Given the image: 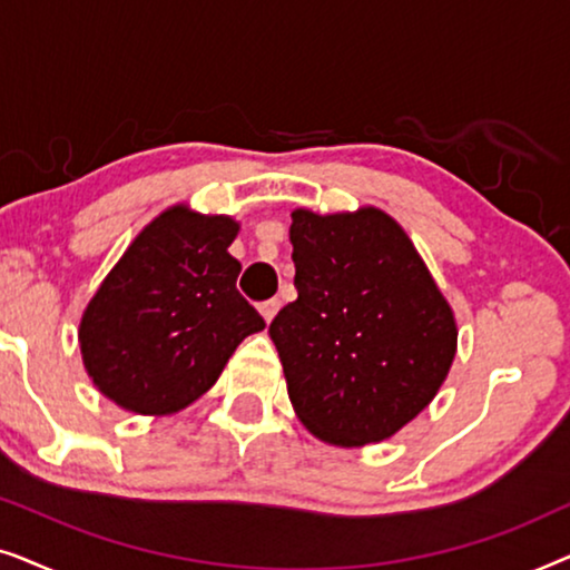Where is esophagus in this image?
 Instances as JSON below:
<instances>
[{
  "instance_id": "1",
  "label": "esophagus",
  "mask_w": 570,
  "mask_h": 570,
  "mask_svg": "<svg viewBox=\"0 0 570 570\" xmlns=\"http://www.w3.org/2000/svg\"><path fill=\"white\" fill-rule=\"evenodd\" d=\"M259 311H262V316H264V322H272V318L277 316V311H279V301L277 298H269V301H264L262 306H259Z\"/></svg>"
}]
</instances>
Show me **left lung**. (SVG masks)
Segmentation results:
<instances>
[{
  "label": "left lung",
  "instance_id": "left-lung-1",
  "mask_svg": "<svg viewBox=\"0 0 570 570\" xmlns=\"http://www.w3.org/2000/svg\"><path fill=\"white\" fill-rule=\"evenodd\" d=\"M298 298L269 324L295 415L318 441L392 439L449 376L456 318L407 233L379 207L293 209Z\"/></svg>",
  "mask_w": 570,
  "mask_h": 570
}]
</instances>
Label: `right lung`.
Wrapping results in <instances>:
<instances>
[{
  "label": "right lung",
  "mask_w": 570,
  "mask_h": 570,
  "mask_svg": "<svg viewBox=\"0 0 570 570\" xmlns=\"http://www.w3.org/2000/svg\"><path fill=\"white\" fill-rule=\"evenodd\" d=\"M240 225L174 205L145 225L80 318L82 363L121 410L174 415L209 392L264 318L236 291Z\"/></svg>",
  "instance_id": "add662e5"
}]
</instances>
